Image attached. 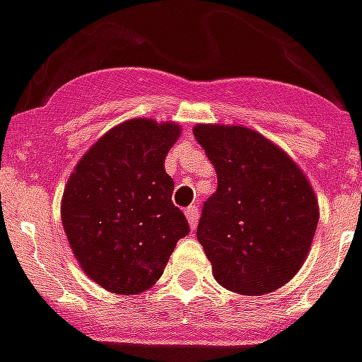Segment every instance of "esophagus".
Masks as SVG:
<instances>
[{"instance_id": "34e87169", "label": "esophagus", "mask_w": 362, "mask_h": 362, "mask_svg": "<svg viewBox=\"0 0 362 362\" xmlns=\"http://www.w3.org/2000/svg\"><path fill=\"white\" fill-rule=\"evenodd\" d=\"M185 216H187V219H188V223H190V227L196 228L197 218H199V211H197V206H196V205L188 206L187 211H185Z\"/></svg>"}]
</instances>
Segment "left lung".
Masks as SVG:
<instances>
[{"label": "left lung", "mask_w": 362, "mask_h": 362, "mask_svg": "<svg viewBox=\"0 0 362 362\" xmlns=\"http://www.w3.org/2000/svg\"><path fill=\"white\" fill-rule=\"evenodd\" d=\"M194 137L218 175L197 225L214 278L240 295L282 287L304 264L319 223L310 181L255 129L197 124Z\"/></svg>", "instance_id": "1"}]
</instances>
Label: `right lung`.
Instances as JSON below:
<instances>
[{
  "label": "right lung",
  "mask_w": 362,
  "mask_h": 362,
  "mask_svg": "<svg viewBox=\"0 0 362 362\" xmlns=\"http://www.w3.org/2000/svg\"><path fill=\"white\" fill-rule=\"evenodd\" d=\"M179 135L175 122L126 120L102 135L69 175L62 197L67 242L84 273L107 291H146L190 233L165 172Z\"/></svg>",
  "instance_id": "add662e5"
}]
</instances>
